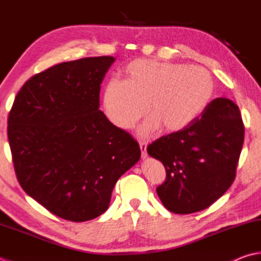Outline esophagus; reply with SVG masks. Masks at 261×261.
<instances>
[{
	"instance_id": "34e87169",
	"label": "esophagus",
	"mask_w": 261,
	"mask_h": 261,
	"mask_svg": "<svg viewBox=\"0 0 261 261\" xmlns=\"http://www.w3.org/2000/svg\"><path fill=\"white\" fill-rule=\"evenodd\" d=\"M140 147H141V151H142V158L145 159L147 156L146 153V143L145 142H140Z\"/></svg>"
}]
</instances>
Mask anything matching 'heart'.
I'll return each instance as SVG.
<instances>
[{"mask_svg": "<svg viewBox=\"0 0 261 261\" xmlns=\"http://www.w3.org/2000/svg\"><path fill=\"white\" fill-rule=\"evenodd\" d=\"M215 83L202 67L135 60L126 67V80L112 78L103 93V106L115 125L130 129L147 112L142 134L159 129L175 133L191 125L213 99Z\"/></svg>", "mask_w": 261, "mask_h": 261, "instance_id": "heart-1", "label": "heart"}]
</instances>
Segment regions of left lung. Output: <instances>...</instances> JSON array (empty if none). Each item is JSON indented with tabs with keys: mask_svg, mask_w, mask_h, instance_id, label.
I'll return each instance as SVG.
<instances>
[{
	"mask_svg": "<svg viewBox=\"0 0 261 261\" xmlns=\"http://www.w3.org/2000/svg\"><path fill=\"white\" fill-rule=\"evenodd\" d=\"M244 142L239 107L217 97L186 128L147 146L160 160L166 180L156 188L162 204L174 214H193L210 207L235 179Z\"/></svg>",
	"mask_w": 261,
	"mask_h": 261,
	"instance_id": "1",
	"label": "left lung"
}]
</instances>
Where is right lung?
Listing matches in <instances>:
<instances>
[{
	"mask_svg": "<svg viewBox=\"0 0 261 261\" xmlns=\"http://www.w3.org/2000/svg\"><path fill=\"white\" fill-rule=\"evenodd\" d=\"M114 57L62 62L34 75L14 99L8 139L19 184L58 217L96 218L117 180L141 158L129 133L100 107L101 83Z\"/></svg>",
	"mask_w": 261,
	"mask_h": 261,
	"instance_id": "add662e5",
	"label": "right lung"
}]
</instances>
